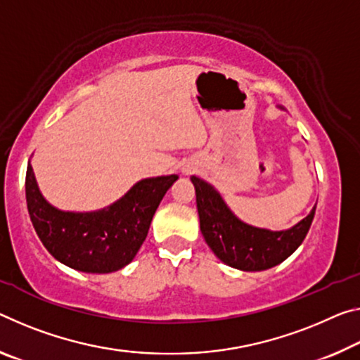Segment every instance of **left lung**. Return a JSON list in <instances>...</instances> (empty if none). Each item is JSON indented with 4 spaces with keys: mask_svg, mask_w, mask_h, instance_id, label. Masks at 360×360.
Segmentation results:
<instances>
[{
    "mask_svg": "<svg viewBox=\"0 0 360 360\" xmlns=\"http://www.w3.org/2000/svg\"><path fill=\"white\" fill-rule=\"evenodd\" d=\"M191 179L205 242L224 264L240 271H266L281 264L303 243L316 214L314 207L303 221L287 231L261 229L238 219L207 181L197 176Z\"/></svg>",
    "mask_w": 360,
    "mask_h": 360,
    "instance_id": "left-lung-1",
    "label": "left lung"
}]
</instances>
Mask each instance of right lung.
I'll list each match as a JSON object with an SVG mask.
<instances>
[{
	"mask_svg": "<svg viewBox=\"0 0 360 360\" xmlns=\"http://www.w3.org/2000/svg\"><path fill=\"white\" fill-rule=\"evenodd\" d=\"M176 179V174L142 179L110 207L73 213L46 202L28 162L27 208L39 240L57 261L82 272L108 274L134 259L160 202Z\"/></svg>",
	"mask_w": 360,
	"mask_h": 360,
	"instance_id": "right-lung-1",
	"label": "right lung"
}]
</instances>
